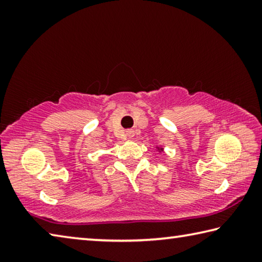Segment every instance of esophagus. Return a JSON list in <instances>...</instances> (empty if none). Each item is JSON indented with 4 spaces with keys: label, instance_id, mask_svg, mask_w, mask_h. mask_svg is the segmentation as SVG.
Instances as JSON below:
<instances>
[{
    "label": "esophagus",
    "instance_id": "34e87169",
    "mask_svg": "<svg viewBox=\"0 0 262 262\" xmlns=\"http://www.w3.org/2000/svg\"><path fill=\"white\" fill-rule=\"evenodd\" d=\"M134 134H135V132L133 130V129L126 130V135H127V137H129V139H132V137H134Z\"/></svg>",
    "mask_w": 262,
    "mask_h": 262
}]
</instances>
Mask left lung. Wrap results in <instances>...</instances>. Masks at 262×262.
Returning <instances> with one entry per match:
<instances>
[{
	"mask_svg": "<svg viewBox=\"0 0 262 262\" xmlns=\"http://www.w3.org/2000/svg\"><path fill=\"white\" fill-rule=\"evenodd\" d=\"M157 149H158V151H159V152H162V151H163V148H158V147H157Z\"/></svg>",
	"mask_w": 262,
	"mask_h": 262,
	"instance_id": "1",
	"label": "left lung"
}]
</instances>
